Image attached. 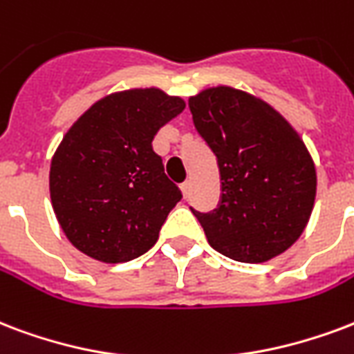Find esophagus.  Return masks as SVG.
Masks as SVG:
<instances>
[{"mask_svg": "<svg viewBox=\"0 0 354 354\" xmlns=\"http://www.w3.org/2000/svg\"><path fill=\"white\" fill-rule=\"evenodd\" d=\"M180 190H183V196H185V198H188V196H190V190H192L190 180H185V183L180 185Z\"/></svg>", "mask_w": 354, "mask_h": 354, "instance_id": "esophagus-1", "label": "esophagus"}]
</instances>
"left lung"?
Listing matches in <instances>:
<instances>
[{
	"instance_id": "8db88e82",
	"label": "left lung",
	"mask_w": 354,
	"mask_h": 354,
	"mask_svg": "<svg viewBox=\"0 0 354 354\" xmlns=\"http://www.w3.org/2000/svg\"><path fill=\"white\" fill-rule=\"evenodd\" d=\"M188 106L220 169L218 209H192L209 244L241 263L283 254L315 201L317 175L304 142L272 106L233 87L205 89Z\"/></svg>"
}]
</instances>
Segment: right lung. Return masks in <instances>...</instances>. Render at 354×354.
Here are the masks:
<instances>
[{
  "label": "right lung",
  "instance_id": "obj_1",
  "mask_svg": "<svg viewBox=\"0 0 354 354\" xmlns=\"http://www.w3.org/2000/svg\"><path fill=\"white\" fill-rule=\"evenodd\" d=\"M185 100L156 87L111 93L80 117L50 166V198L66 239L102 263L153 248L183 194L153 151Z\"/></svg>",
  "mask_w": 354,
  "mask_h": 354
}]
</instances>
